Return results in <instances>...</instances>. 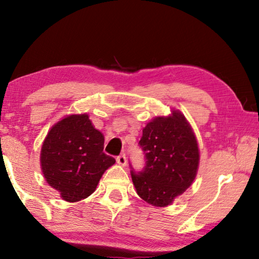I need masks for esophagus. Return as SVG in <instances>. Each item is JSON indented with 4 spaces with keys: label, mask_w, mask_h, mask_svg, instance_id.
Masks as SVG:
<instances>
[{
    "label": "esophagus",
    "mask_w": 259,
    "mask_h": 259,
    "mask_svg": "<svg viewBox=\"0 0 259 259\" xmlns=\"http://www.w3.org/2000/svg\"><path fill=\"white\" fill-rule=\"evenodd\" d=\"M116 162L119 163L120 165H125L126 164V157L124 154H121L116 157Z\"/></svg>",
    "instance_id": "34e87169"
}]
</instances>
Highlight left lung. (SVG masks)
<instances>
[{
    "mask_svg": "<svg viewBox=\"0 0 259 259\" xmlns=\"http://www.w3.org/2000/svg\"><path fill=\"white\" fill-rule=\"evenodd\" d=\"M139 146L146 162L139 172L130 164L136 191L147 203L169 205L191 186L198 172L199 147L190 123L179 111L155 117L143 129Z\"/></svg>",
    "mask_w": 259,
    "mask_h": 259,
    "instance_id": "8db88e82",
    "label": "left lung"
}]
</instances>
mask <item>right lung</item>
<instances>
[{
    "label": "right lung",
    "instance_id": "add662e5",
    "mask_svg": "<svg viewBox=\"0 0 259 259\" xmlns=\"http://www.w3.org/2000/svg\"><path fill=\"white\" fill-rule=\"evenodd\" d=\"M40 160L46 181L68 202L93 194L103 174L115 163L104 153V136L87 114L68 115L52 126Z\"/></svg>",
    "mask_w": 259,
    "mask_h": 259
}]
</instances>
